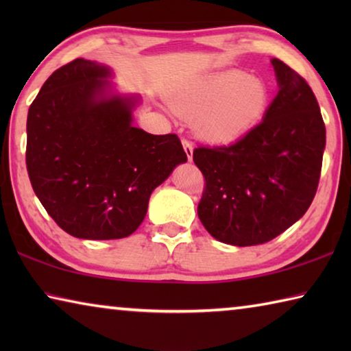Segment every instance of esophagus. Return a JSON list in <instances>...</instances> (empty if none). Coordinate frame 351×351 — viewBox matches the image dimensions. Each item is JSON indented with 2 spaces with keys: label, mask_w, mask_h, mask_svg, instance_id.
<instances>
[{
  "label": "esophagus",
  "mask_w": 351,
  "mask_h": 351,
  "mask_svg": "<svg viewBox=\"0 0 351 351\" xmlns=\"http://www.w3.org/2000/svg\"><path fill=\"white\" fill-rule=\"evenodd\" d=\"M182 147H184V152H186V154H187L189 162H192V159H193V145L190 144L187 139H182Z\"/></svg>",
  "instance_id": "34e87169"
}]
</instances>
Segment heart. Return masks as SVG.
I'll list each match as a JSON object with an SVG mask.
<instances>
[{"mask_svg":"<svg viewBox=\"0 0 351 351\" xmlns=\"http://www.w3.org/2000/svg\"><path fill=\"white\" fill-rule=\"evenodd\" d=\"M269 100V88L263 80L232 69L187 83L171 94L170 105L180 116L195 119L199 139L229 145L258 125Z\"/></svg>","mask_w":351,"mask_h":351,"instance_id":"obj_1","label":"heart"}]
</instances>
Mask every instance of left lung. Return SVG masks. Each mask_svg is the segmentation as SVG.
Segmentation results:
<instances>
[{
    "label": "left lung",
    "mask_w": 351,
    "mask_h": 351,
    "mask_svg": "<svg viewBox=\"0 0 351 351\" xmlns=\"http://www.w3.org/2000/svg\"><path fill=\"white\" fill-rule=\"evenodd\" d=\"M278 93L263 121L229 147H198L193 161L206 187L198 217L213 239L261 245L304 217L316 195L325 123L311 88L272 58Z\"/></svg>",
    "instance_id": "8db88e82"
}]
</instances>
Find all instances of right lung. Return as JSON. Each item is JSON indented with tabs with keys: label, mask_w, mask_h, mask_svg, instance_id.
Returning <instances> with one entry per match:
<instances>
[{
	"label": "right lung",
	"mask_w": 351,
	"mask_h": 351,
	"mask_svg": "<svg viewBox=\"0 0 351 351\" xmlns=\"http://www.w3.org/2000/svg\"><path fill=\"white\" fill-rule=\"evenodd\" d=\"M111 75L105 64L75 58L52 73L27 112L32 189L77 239L132 235L153 190L187 161L176 134L133 127L139 97L112 91Z\"/></svg>",
	"instance_id": "right-lung-1"
}]
</instances>
